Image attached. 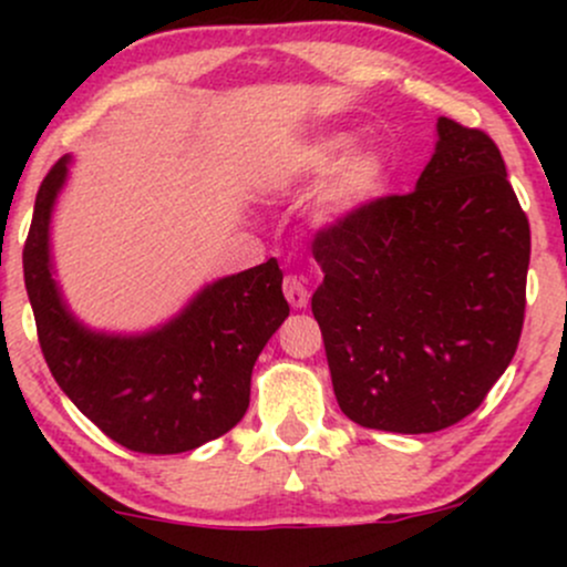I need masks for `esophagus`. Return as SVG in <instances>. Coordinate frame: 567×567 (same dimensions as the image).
Wrapping results in <instances>:
<instances>
[{
	"instance_id": "obj_1",
	"label": "esophagus",
	"mask_w": 567,
	"mask_h": 567,
	"mask_svg": "<svg viewBox=\"0 0 567 567\" xmlns=\"http://www.w3.org/2000/svg\"><path fill=\"white\" fill-rule=\"evenodd\" d=\"M282 292L285 298H288V303L292 309H303L306 303H309V290H306L303 279L296 277V275H288L282 279Z\"/></svg>"
}]
</instances>
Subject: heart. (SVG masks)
<instances>
[{
  "instance_id": "b5f03b06",
  "label": "heart",
  "mask_w": 567,
  "mask_h": 567,
  "mask_svg": "<svg viewBox=\"0 0 567 567\" xmlns=\"http://www.w3.org/2000/svg\"><path fill=\"white\" fill-rule=\"evenodd\" d=\"M351 138L349 135H330L311 143L303 148L296 159V171L303 175H324L336 167H341L328 188V207L333 213H347L354 207L365 205L373 197H379L383 188V162L373 154H360V157L349 159Z\"/></svg>"
}]
</instances>
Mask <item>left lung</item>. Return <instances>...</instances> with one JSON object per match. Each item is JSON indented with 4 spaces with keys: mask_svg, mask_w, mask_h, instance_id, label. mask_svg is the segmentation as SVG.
Listing matches in <instances>:
<instances>
[{
    "mask_svg": "<svg viewBox=\"0 0 567 567\" xmlns=\"http://www.w3.org/2000/svg\"><path fill=\"white\" fill-rule=\"evenodd\" d=\"M408 194L315 234L311 296L338 405L354 424L429 434L474 413L525 320L530 224L493 138L440 116Z\"/></svg>",
    "mask_w": 567,
    "mask_h": 567,
    "instance_id": "obj_1",
    "label": "left lung"
}]
</instances>
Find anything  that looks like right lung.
<instances>
[{"label": "right lung", "instance_id": "obj_1", "mask_svg": "<svg viewBox=\"0 0 567 567\" xmlns=\"http://www.w3.org/2000/svg\"><path fill=\"white\" fill-rule=\"evenodd\" d=\"M58 159L37 192L23 279L44 362L69 400L122 447L186 453L220 437L250 405L258 354L290 315L277 258L207 285L146 336L90 333L69 315L50 271V213L66 181Z\"/></svg>", "mask_w": 567, "mask_h": 567}]
</instances>
